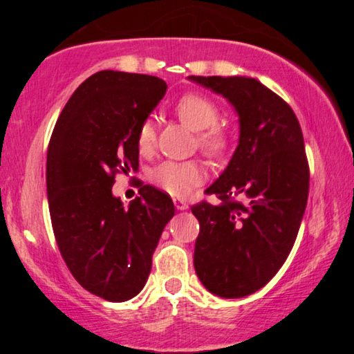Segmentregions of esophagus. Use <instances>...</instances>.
Wrapping results in <instances>:
<instances>
[{"instance_id": "1", "label": "esophagus", "mask_w": 354, "mask_h": 354, "mask_svg": "<svg viewBox=\"0 0 354 354\" xmlns=\"http://www.w3.org/2000/svg\"><path fill=\"white\" fill-rule=\"evenodd\" d=\"M174 205H176V207L178 211H183V209H188V205L185 200H182V198H174Z\"/></svg>"}]
</instances>
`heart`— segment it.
Masks as SVG:
<instances>
[{
    "label": "heart",
    "instance_id": "obj_1",
    "mask_svg": "<svg viewBox=\"0 0 354 354\" xmlns=\"http://www.w3.org/2000/svg\"><path fill=\"white\" fill-rule=\"evenodd\" d=\"M174 114L188 129L198 132V145L211 156H219L227 148L225 130L217 125L219 108L212 100L200 93H187L174 104ZM156 145V127L151 119L143 120L137 130V147L142 154H149ZM207 171L200 161H167L159 164L151 174V180L172 196H188L206 180Z\"/></svg>",
    "mask_w": 354,
    "mask_h": 354
}]
</instances>
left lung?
I'll return each mask as SVG.
<instances>
[{
    "instance_id": "8db88e82",
    "label": "left lung",
    "mask_w": 354,
    "mask_h": 354,
    "mask_svg": "<svg viewBox=\"0 0 354 354\" xmlns=\"http://www.w3.org/2000/svg\"><path fill=\"white\" fill-rule=\"evenodd\" d=\"M188 79L224 96L239 114V147L206 190L221 203L201 201L192 212L200 222L198 279L217 297L241 298L279 272L297 240L309 192L301 127L293 109L259 80Z\"/></svg>"
}]
</instances>
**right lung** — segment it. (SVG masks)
<instances>
[{"mask_svg": "<svg viewBox=\"0 0 354 354\" xmlns=\"http://www.w3.org/2000/svg\"><path fill=\"white\" fill-rule=\"evenodd\" d=\"M166 90L153 75L96 72L67 101L48 145L56 243L77 282L108 301L142 292L176 211L171 196L151 185L140 188L129 207L113 195L115 174L138 169L137 130Z\"/></svg>", "mask_w": 354, "mask_h": 354, "instance_id": "add662e5", "label": "right lung"}]
</instances>
